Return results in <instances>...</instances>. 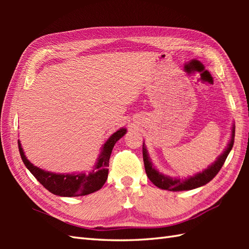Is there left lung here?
<instances>
[{"mask_svg":"<svg viewBox=\"0 0 249 249\" xmlns=\"http://www.w3.org/2000/svg\"><path fill=\"white\" fill-rule=\"evenodd\" d=\"M235 127L233 126L232 128V138L230 143L227 147L226 151L221 154L217 160H216L212 166H210L208 169H205L204 171L201 173L196 174L195 177L188 178L186 179H179V178H171L169 177H165L155 170V168L152 166V163L149 160V156H147V153L144 145H142V155H143V161H144V168L147 178H150V181L155 185V186L160 187L161 189L166 190H172V192H179V190H189L194 189L200 186H203L206 183H209L211 179H213L214 177L219 172V170L223 167L225 163L227 156L230 153L232 146H233V141H234V133H235Z\"/></svg>","mask_w":249,"mask_h":249,"instance_id":"left-lung-1","label":"left lung"}]
</instances>
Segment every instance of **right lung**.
<instances>
[{
  "mask_svg": "<svg viewBox=\"0 0 249 249\" xmlns=\"http://www.w3.org/2000/svg\"><path fill=\"white\" fill-rule=\"evenodd\" d=\"M125 133L126 129L122 128L106 141L96 166H95L94 170L89 174H56L44 171L33 166L26 160L20 141H18V147L20 156L22 158L25 167L29 169L30 172L46 189H48L52 194L63 196V197H78V196H86L97 192L98 189L103 187V185L107 181L108 178V167L111 152H112L116 141L122 138Z\"/></svg>",
  "mask_w": 249,
  "mask_h": 249,
  "instance_id": "obj_1",
  "label": "right lung"
}]
</instances>
